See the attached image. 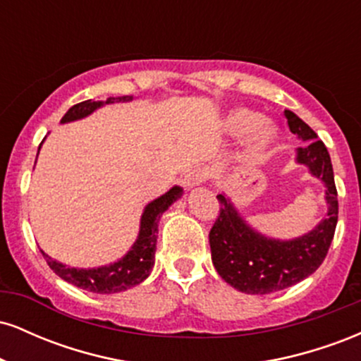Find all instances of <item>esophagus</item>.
I'll list each match as a JSON object with an SVG mask.
<instances>
[{"instance_id":"esophagus-1","label":"esophagus","mask_w":361,"mask_h":361,"mask_svg":"<svg viewBox=\"0 0 361 361\" xmlns=\"http://www.w3.org/2000/svg\"><path fill=\"white\" fill-rule=\"evenodd\" d=\"M207 178V171L202 168H197V169H192V171H188L185 175V180L183 183L186 188H195V186H198L200 183H204Z\"/></svg>"}]
</instances>
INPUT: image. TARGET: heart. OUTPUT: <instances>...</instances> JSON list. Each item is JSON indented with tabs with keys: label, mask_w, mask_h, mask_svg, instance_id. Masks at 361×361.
<instances>
[{
	"label": "heart",
	"mask_w": 361,
	"mask_h": 361,
	"mask_svg": "<svg viewBox=\"0 0 361 361\" xmlns=\"http://www.w3.org/2000/svg\"><path fill=\"white\" fill-rule=\"evenodd\" d=\"M226 127L231 134L244 135L247 134L251 151H261L268 147L275 139V128L270 123L263 122L261 114L250 109H238L227 115Z\"/></svg>",
	"instance_id": "1"
}]
</instances>
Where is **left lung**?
I'll list each match as a JSON object with an SVG mask.
<instances>
[{
    "label": "left lung",
    "mask_w": 361,
    "mask_h": 361,
    "mask_svg": "<svg viewBox=\"0 0 361 361\" xmlns=\"http://www.w3.org/2000/svg\"><path fill=\"white\" fill-rule=\"evenodd\" d=\"M285 117L293 134L309 140L297 151V161L324 181L329 212L309 234L293 241H275L247 227L233 204L224 195H217L221 210L209 233L212 263L227 283L246 293L264 295L307 279L324 261L336 231L338 190L329 152L304 120L288 110Z\"/></svg>",
    "instance_id": "left-lung-1"
}]
</instances>
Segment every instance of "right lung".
<instances>
[{"mask_svg":"<svg viewBox=\"0 0 361 361\" xmlns=\"http://www.w3.org/2000/svg\"><path fill=\"white\" fill-rule=\"evenodd\" d=\"M128 100H132V97L106 98L105 103ZM100 105L102 102L93 100L76 103V105L68 110V114L62 117L61 122H73V120L86 117V115H90L91 111L97 110ZM181 192H183V190H181L180 186H173L168 193L156 198L154 202H151V204L146 207L142 219H140V231L137 241L134 243L132 250L128 251L122 259L110 264V267L93 268V270H78V268L66 267V264L59 263V261L52 259L51 256L45 255L44 251L40 252H42L44 259L47 261L51 270L56 273L57 276H61V279L68 281V283L76 285V287H80L82 290H88V292L115 293L134 287V285H139L140 281L147 279L149 273H151L152 264H154L157 222H159L161 214H163L173 202L181 197Z\"/></svg>","mask_w":361,"mask_h":361,"instance_id":"right-lung-1","label":"right lung"}]
</instances>
